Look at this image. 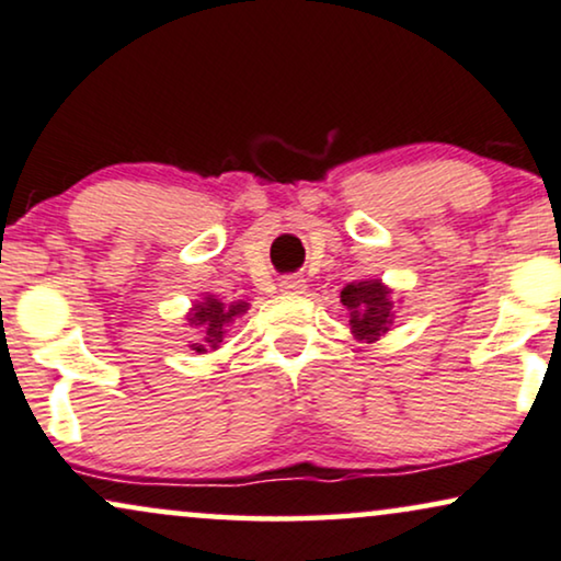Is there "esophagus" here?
I'll list each match as a JSON object with an SVG mask.
<instances>
[{
  "label": "esophagus",
  "mask_w": 561,
  "mask_h": 561,
  "mask_svg": "<svg viewBox=\"0 0 561 561\" xmlns=\"http://www.w3.org/2000/svg\"><path fill=\"white\" fill-rule=\"evenodd\" d=\"M305 279H300V276H285V279L279 282V289L285 295H302L305 293Z\"/></svg>",
  "instance_id": "esophagus-1"
}]
</instances>
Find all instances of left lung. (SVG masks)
Listing matches in <instances>:
<instances>
[{"instance_id":"obj_1","label":"left lung","mask_w":561,"mask_h":561,"mask_svg":"<svg viewBox=\"0 0 561 561\" xmlns=\"http://www.w3.org/2000/svg\"><path fill=\"white\" fill-rule=\"evenodd\" d=\"M342 302L350 310L352 333L359 342H378L382 333L391 331L396 321L393 289L380 279L350 282L342 289Z\"/></svg>"}]
</instances>
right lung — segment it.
<instances>
[{
	"instance_id": "1",
	"label": "right lung",
	"mask_w": 561,
	"mask_h": 561,
	"mask_svg": "<svg viewBox=\"0 0 561 561\" xmlns=\"http://www.w3.org/2000/svg\"><path fill=\"white\" fill-rule=\"evenodd\" d=\"M248 310L245 300H236V302H222L217 295H202L198 300L191 305V310L186 313V325L196 331L194 342H188L191 350L196 354H207V352H217L222 339L228 336V329L236 323V318H240Z\"/></svg>"
}]
</instances>
